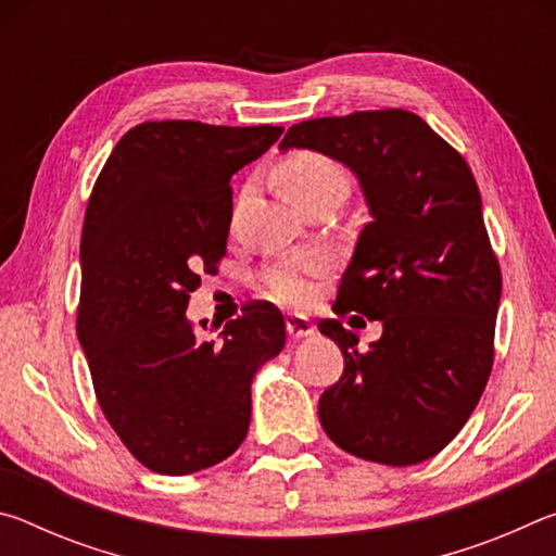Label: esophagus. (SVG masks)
<instances>
[{
	"mask_svg": "<svg viewBox=\"0 0 556 556\" xmlns=\"http://www.w3.org/2000/svg\"><path fill=\"white\" fill-rule=\"evenodd\" d=\"M285 324H287V333L291 338H306V336L314 333V324L301 314H287Z\"/></svg>",
	"mask_w": 556,
	"mask_h": 556,
	"instance_id": "obj_1",
	"label": "esophagus"
}]
</instances>
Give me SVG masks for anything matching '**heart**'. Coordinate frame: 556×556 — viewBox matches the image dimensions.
Segmentation results:
<instances>
[{
    "instance_id": "heart-1",
    "label": "heart",
    "mask_w": 556,
    "mask_h": 556,
    "mask_svg": "<svg viewBox=\"0 0 556 556\" xmlns=\"http://www.w3.org/2000/svg\"><path fill=\"white\" fill-rule=\"evenodd\" d=\"M279 181L296 205L324 188H343L345 174L333 159L318 152H294L279 164ZM326 260L321 255H301L281 260L262 271V287L281 304H304L314 291V279L324 275Z\"/></svg>"
}]
</instances>
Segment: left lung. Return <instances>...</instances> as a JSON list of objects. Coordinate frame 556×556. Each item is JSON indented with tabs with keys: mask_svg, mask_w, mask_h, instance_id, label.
<instances>
[{
	"mask_svg": "<svg viewBox=\"0 0 556 556\" xmlns=\"http://www.w3.org/2000/svg\"><path fill=\"white\" fill-rule=\"evenodd\" d=\"M279 149H314L361 181L372 220L357 238L336 304L382 321L365 353L326 318L343 375L318 400L336 446L384 466L437 456L493 368L501 265L466 159L407 110H368L289 127Z\"/></svg>",
	"mask_w": 556,
	"mask_h": 556,
	"instance_id": "left-lung-1",
	"label": "left lung"
}]
</instances>
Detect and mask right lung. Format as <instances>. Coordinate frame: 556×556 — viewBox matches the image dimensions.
Returning <instances> with one entry per match:
<instances>
[{
	"label": "right lung",
	"instance_id": "right-lung-1",
	"mask_svg": "<svg viewBox=\"0 0 556 556\" xmlns=\"http://www.w3.org/2000/svg\"><path fill=\"white\" fill-rule=\"evenodd\" d=\"M281 131L142 122L92 186L75 328L102 414L154 473L228 458L248 437L252 378L285 348V318L269 304L244 306L215 338L186 318L201 275H215L225 255L232 174Z\"/></svg>",
	"mask_w": 556,
	"mask_h": 556
}]
</instances>
